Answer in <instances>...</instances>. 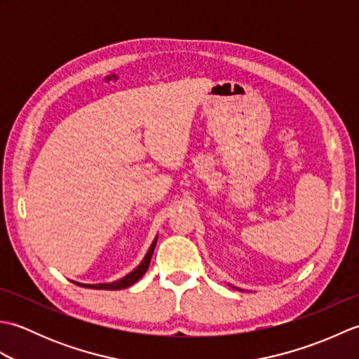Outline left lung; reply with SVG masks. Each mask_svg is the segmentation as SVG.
I'll use <instances>...</instances> for the list:
<instances>
[{
  "label": "left lung",
  "instance_id": "left-lung-1",
  "mask_svg": "<svg viewBox=\"0 0 359 359\" xmlns=\"http://www.w3.org/2000/svg\"><path fill=\"white\" fill-rule=\"evenodd\" d=\"M228 285H230L231 288H236V290H239V292H242V288H239V287H234V285H231V284H228Z\"/></svg>",
  "mask_w": 359,
  "mask_h": 359
}]
</instances>
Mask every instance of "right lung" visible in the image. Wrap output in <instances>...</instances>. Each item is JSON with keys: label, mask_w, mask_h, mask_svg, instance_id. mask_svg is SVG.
I'll list each match as a JSON object with an SVG mask.
<instances>
[{"label": "right lung", "mask_w": 359, "mask_h": 359, "mask_svg": "<svg viewBox=\"0 0 359 359\" xmlns=\"http://www.w3.org/2000/svg\"><path fill=\"white\" fill-rule=\"evenodd\" d=\"M157 239H158V236H156L154 241H152L151 247L147 251V255H144V257L142 259V262L137 265L131 273H128L126 276H123L121 279H117V280H114V282H103V284H83V282H77V280H72V282H74V284L80 285V287L95 288V290H123V288L131 287L133 284H135V282L143 276L144 273H147L148 266H149V262H151L152 253H154Z\"/></svg>", "instance_id": "right-lung-1"}]
</instances>
